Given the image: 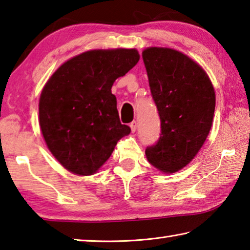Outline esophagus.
<instances>
[{"label": "esophagus", "instance_id": "34e87169", "mask_svg": "<svg viewBox=\"0 0 250 250\" xmlns=\"http://www.w3.org/2000/svg\"><path fill=\"white\" fill-rule=\"evenodd\" d=\"M130 128H131V131H132V132H135V131H137V128H138V124H137V121H132L130 124Z\"/></svg>", "mask_w": 250, "mask_h": 250}]
</instances>
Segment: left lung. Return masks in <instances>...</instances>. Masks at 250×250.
<instances>
[{"label": "left lung", "instance_id": "left-lung-1", "mask_svg": "<svg viewBox=\"0 0 250 250\" xmlns=\"http://www.w3.org/2000/svg\"><path fill=\"white\" fill-rule=\"evenodd\" d=\"M142 57L161 119V137L145 155L155 168L172 174L193 160L208 138L214 88L206 71L177 50L151 47Z\"/></svg>", "mask_w": 250, "mask_h": 250}]
</instances>
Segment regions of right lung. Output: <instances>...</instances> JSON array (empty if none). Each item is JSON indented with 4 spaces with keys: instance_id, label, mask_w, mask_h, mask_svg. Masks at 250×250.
Instances as JSON below:
<instances>
[{
    "instance_id": "add662e5",
    "label": "right lung",
    "mask_w": 250,
    "mask_h": 250,
    "mask_svg": "<svg viewBox=\"0 0 250 250\" xmlns=\"http://www.w3.org/2000/svg\"><path fill=\"white\" fill-rule=\"evenodd\" d=\"M139 60L135 49L90 50L63 63L44 85L40 129L49 151L65 169L95 174L118 141L131 132L121 125L111 87Z\"/></svg>"
}]
</instances>
